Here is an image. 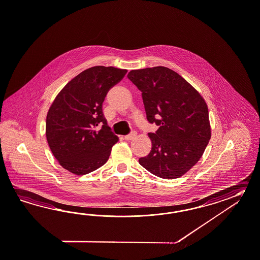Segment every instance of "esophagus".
I'll use <instances>...</instances> for the list:
<instances>
[{
	"label": "esophagus",
	"instance_id": "obj_1",
	"mask_svg": "<svg viewBox=\"0 0 260 260\" xmlns=\"http://www.w3.org/2000/svg\"><path fill=\"white\" fill-rule=\"evenodd\" d=\"M136 137H137V133H136L135 131H133V132H131V133L126 135V136L124 137V139L126 140H134Z\"/></svg>",
	"mask_w": 260,
	"mask_h": 260
}]
</instances>
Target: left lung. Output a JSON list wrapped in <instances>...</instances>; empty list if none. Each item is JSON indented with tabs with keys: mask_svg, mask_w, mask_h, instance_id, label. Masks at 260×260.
Instances as JSON below:
<instances>
[{
	"mask_svg": "<svg viewBox=\"0 0 260 260\" xmlns=\"http://www.w3.org/2000/svg\"><path fill=\"white\" fill-rule=\"evenodd\" d=\"M127 77L141 91L147 120L159 126L149 133L152 150L140 165L160 178H178L199 161L210 140L206 102L169 68L134 70Z\"/></svg>",
	"mask_w": 260,
	"mask_h": 260,
	"instance_id": "obj_1",
	"label": "left lung"
}]
</instances>
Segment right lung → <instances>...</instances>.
<instances>
[{"instance_id": "obj_1", "label": "right lung", "mask_w": 260, "mask_h": 260, "mask_svg": "<svg viewBox=\"0 0 260 260\" xmlns=\"http://www.w3.org/2000/svg\"><path fill=\"white\" fill-rule=\"evenodd\" d=\"M126 73L114 67L89 68L70 81L53 101L47 114V141L69 172L83 175L107 163L119 138L107 125L103 103Z\"/></svg>"}]
</instances>
